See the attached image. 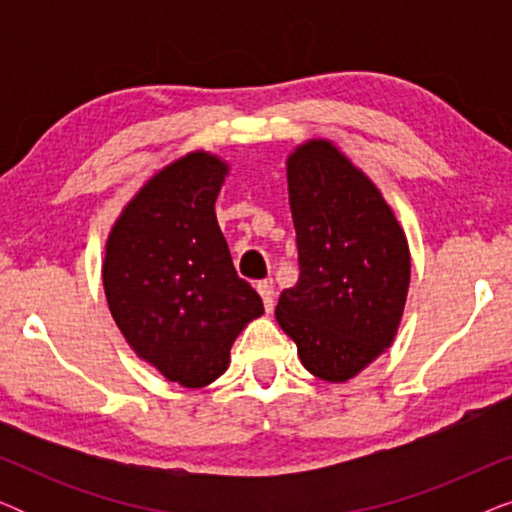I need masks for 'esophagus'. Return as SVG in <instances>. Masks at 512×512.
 I'll return each instance as SVG.
<instances>
[{
	"instance_id": "34e87169",
	"label": "esophagus",
	"mask_w": 512,
	"mask_h": 512,
	"mask_svg": "<svg viewBox=\"0 0 512 512\" xmlns=\"http://www.w3.org/2000/svg\"><path fill=\"white\" fill-rule=\"evenodd\" d=\"M258 293H261L263 298V305H265V312H272V307H275V289H272V282H258Z\"/></svg>"
}]
</instances>
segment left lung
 I'll use <instances>...</instances> for the list:
<instances>
[{"mask_svg": "<svg viewBox=\"0 0 512 512\" xmlns=\"http://www.w3.org/2000/svg\"><path fill=\"white\" fill-rule=\"evenodd\" d=\"M286 174L300 277L275 317L312 375L345 382L394 340L410 284L408 240L373 181L331 142L300 146Z\"/></svg>", "mask_w": 512, "mask_h": 512, "instance_id": "left-lung-1", "label": "left lung"}]
</instances>
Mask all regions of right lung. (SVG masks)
I'll return each instance as SVG.
<instances>
[{"label": "right lung", "instance_id": "right-lung-1", "mask_svg": "<svg viewBox=\"0 0 512 512\" xmlns=\"http://www.w3.org/2000/svg\"><path fill=\"white\" fill-rule=\"evenodd\" d=\"M228 167L195 151L144 184L107 240L111 317L137 356L167 380L205 387L263 300L237 277L214 202Z\"/></svg>", "mask_w": 512, "mask_h": 512}]
</instances>
